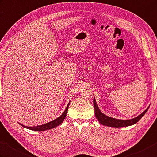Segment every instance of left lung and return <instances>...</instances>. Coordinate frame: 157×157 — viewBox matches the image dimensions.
I'll return each instance as SVG.
<instances>
[{
  "label": "left lung",
  "mask_w": 157,
  "mask_h": 157,
  "mask_svg": "<svg viewBox=\"0 0 157 157\" xmlns=\"http://www.w3.org/2000/svg\"><path fill=\"white\" fill-rule=\"evenodd\" d=\"M94 110H95V115L96 118L98 120V121L100 122L102 125L110 126V127H115V128H119V127H126L131 125H133L136 124L139 120L145 114V113L147 112L148 110V108L147 110H144L141 114H140L136 118L131 119V120H118L116 118H113L111 117L104 114L101 112L99 108H98V105L96 104V101L95 98H94Z\"/></svg>",
  "instance_id": "left-lung-1"
}]
</instances>
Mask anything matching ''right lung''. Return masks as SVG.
Wrapping results in <instances>:
<instances>
[{"label": "right lung", "mask_w": 157, "mask_h": 157, "mask_svg": "<svg viewBox=\"0 0 157 157\" xmlns=\"http://www.w3.org/2000/svg\"><path fill=\"white\" fill-rule=\"evenodd\" d=\"M70 102H69V104L67 105V108H65L64 112L59 116V118H56V120H52V121H51L48 123H46V124H45L40 125V126H33V127L25 126L23 124H20L23 127H24V128L30 129L31 130H35V131H43V130H50L52 128H55V127H57V126L61 124L62 122L64 120L65 118L66 117L67 110H68V107H69V105H70Z\"/></svg>", "instance_id": "add662e5"}]
</instances>
